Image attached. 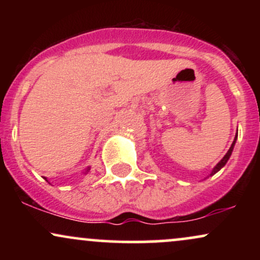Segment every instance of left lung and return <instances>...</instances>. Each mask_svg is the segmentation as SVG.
<instances>
[{
  "instance_id": "left-lung-1",
  "label": "left lung",
  "mask_w": 260,
  "mask_h": 260,
  "mask_svg": "<svg viewBox=\"0 0 260 260\" xmlns=\"http://www.w3.org/2000/svg\"><path fill=\"white\" fill-rule=\"evenodd\" d=\"M236 138H237V134H236V137H235V140H234V143H232V145H231V147H230V149H229V151H228V153H226V155H225V156H223V157H222V159H221V161H220V162H219V164H217V165L215 166V168H214V170H213V171H211V174H210V176H211V175H214V174H216V172H217V171H219V170H220V169H221V168H223V166H225V165H226V162H228V160L230 159V156H231V154H232V150H234V147H235V143H236Z\"/></svg>"
}]
</instances>
